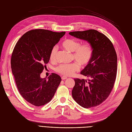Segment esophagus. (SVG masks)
Returning <instances> with one entry per match:
<instances>
[{
  "label": "esophagus",
  "instance_id": "obj_1",
  "mask_svg": "<svg viewBox=\"0 0 132 132\" xmlns=\"http://www.w3.org/2000/svg\"><path fill=\"white\" fill-rule=\"evenodd\" d=\"M67 79V77H65V76H63V77H62V80H65Z\"/></svg>",
  "mask_w": 132,
  "mask_h": 132
}]
</instances>
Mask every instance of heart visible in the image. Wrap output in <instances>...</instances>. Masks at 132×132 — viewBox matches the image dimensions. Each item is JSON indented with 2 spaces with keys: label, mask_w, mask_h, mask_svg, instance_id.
Wrapping results in <instances>:
<instances>
[{
  "label": "heart",
  "mask_w": 132,
  "mask_h": 132,
  "mask_svg": "<svg viewBox=\"0 0 132 132\" xmlns=\"http://www.w3.org/2000/svg\"><path fill=\"white\" fill-rule=\"evenodd\" d=\"M65 50L73 53V59L77 62L62 64L55 68V71L64 76H71L79 69V66L84 67L88 64L93 54V49L90 43L81 45L79 42L73 39H67L62 43ZM58 48L53 47L50 53V60L54 62L56 59Z\"/></svg>",
  "instance_id": "1"
}]
</instances>
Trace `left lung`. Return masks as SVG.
I'll use <instances>...</instances> for the list:
<instances>
[{
  "mask_svg": "<svg viewBox=\"0 0 132 132\" xmlns=\"http://www.w3.org/2000/svg\"><path fill=\"white\" fill-rule=\"evenodd\" d=\"M69 34L87 41L93 49L91 61L80 72L90 79H74L73 98L86 109L98 106L105 101L113 87L117 75L116 52L110 39L97 30L74 31Z\"/></svg>",
  "mask_w": 132,
  "mask_h": 132,
  "instance_id": "1",
  "label": "left lung"
}]
</instances>
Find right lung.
Returning a JSON list of instances; mask_svg holds the SVG:
<instances>
[{"mask_svg": "<svg viewBox=\"0 0 132 132\" xmlns=\"http://www.w3.org/2000/svg\"><path fill=\"white\" fill-rule=\"evenodd\" d=\"M44 29L27 32L16 44L11 58V68L22 97L36 106L48 103L62 80L52 73L47 79L40 74L49 62L53 47L65 35Z\"/></svg>", "mask_w": 132, "mask_h": 132, "instance_id": "1", "label": "right lung"}]
</instances>
